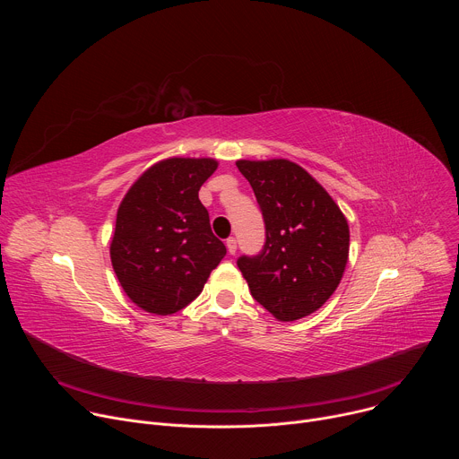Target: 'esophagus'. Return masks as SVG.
<instances>
[{"instance_id":"1","label":"esophagus","mask_w":459,"mask_h":459,"mask_svg":"<svg viewBox=\"0 0 459 459\" xmlns=\"http://www.w3.org/2000/svg\"><path fill=\"white\" fill-rule=\"evenodd\" d=\"M227 248H229V254H236V250H238V241H236V238H229L227 239Z\"/></svg>"}]
</instances>
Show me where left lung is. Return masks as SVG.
Listing matches in <instances>:
<instances>
[{
  "mask_svg": "<svg viewBox=\"0 0 459 459\" xmlns=\"http://www.w3.org/2000/svg\"><path fill=\"white\" fill-rule=\"evenodd\" d=\"M265 221V245L238 267L252 298L276 319L316 312L338 289L349 261V223L336 202L289 160L236 161Z\"/></svg>",
  "mask_w": 459,
  "mask_h": 459,
  "instance_id": "8db88e82",
  "label": "left lung"
}]
</instances>
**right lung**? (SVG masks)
I'll list each match as a JSON object with an SVG mask.
<instances>
[{
    "label": "right lung",
    "instance_id": "1",
    "mask_svg": "<svg viewBox=\"0 0 459 459\" xmlns=\"http://www.w3.org/2000/svg\"><path fill=\"white\" fill-rule=\"evenodd\" d=\"M216 169L212 158L163 160L119 204L112 269L125 294L151 314H174L198 298L227 254L198 198Z\"/></svg>",
    "mask_w": 459,
    "mask_h": 459
}]
</instances>
